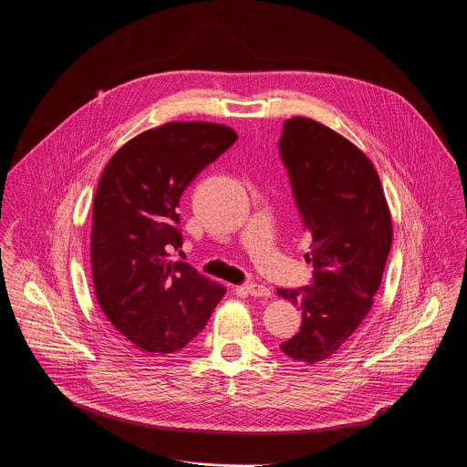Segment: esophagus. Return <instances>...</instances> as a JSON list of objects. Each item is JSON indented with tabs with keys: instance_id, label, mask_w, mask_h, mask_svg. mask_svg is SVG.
<instances>
[{
	"instance_id": "34e87169",
	"label": "esophagus",
	"mask_w": 467,
	"mask_h": 467,
	"mask_svg": "<svg viewBox=\"0 0 467 467\" xmlns=\"http://www.w3.org/2000/svg\"><path fill=\"white\" fill-rule=\"evenodd\" d=\"M245 287V291L251 295V296H260V298H267L269 295H271V291L265 287V285H262V284H245L244 285Z\"/></svg>"
}]
</instances>
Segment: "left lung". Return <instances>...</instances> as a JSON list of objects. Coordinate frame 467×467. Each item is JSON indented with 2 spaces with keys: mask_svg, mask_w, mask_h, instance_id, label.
Segmentation results:
<instances>
[{
  "mask_svg": "<svg viewBox=\"0 0 467 467\" xmlns=\"http://www.w3.org/2000/svg\"><path fill=\"white\" fill-rule=\"evenodd\" d=\"M278 151L295 205L312 236L309 285L278 289L302 309L298 334L280 345L296 363L336 354L372 307L392 244V220L374 165L348 139L321 122H284Z\"/></svg>",
  "mask_w": 467,
  "mask_h": 467,
  "instance_id": "1",
  "label": "left lung"
}]
</instances>
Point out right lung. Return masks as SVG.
Wrapping results in <instances>:
<instances>
[{
    "instance_id": "right-lung-1",
    "label": "right lung",
    "mask_w": 467,
    "mask_h": 467,
    "mask_svg": "<svg viewBox=\"0 0 467 467\" xmlns=\"http://www.w3.org/2000/svg\"><path fill=\"white\" fill-rule=\"evenodd\" d=\"M238 139L213 122H169L128 140L106 165L95 202L91 269L108 321L137 350H182L207 325L225 289L187 262L180 200L192 180Z\"/></svg>"
}]
</instances>
